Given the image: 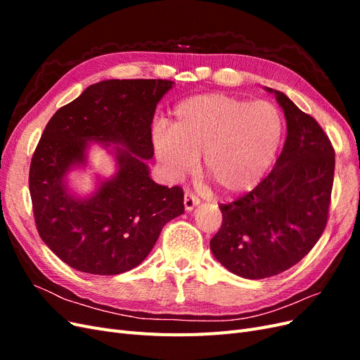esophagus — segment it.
Returning <instances> with one entry per match:
<instances>
[{
	"label": "esophagus",
	"instance_id": "1",
	"mask_svg": "<svg viewBox=\"0 0 360 360\" xmlns=\"http://www.w3.org/2000/svg\"><path fill=\"white\" fill-rule=\"evenodd\" d=\"M183 202H184V209H186V212H192L195 207L200 204V200L197 197H193V195H191V193H186L184 195Z\"/></svg>",
	"mask_w": 360,
	"mask_h": 360
}]
</instances>
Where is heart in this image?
<instances>
[{
	"mask_svg": "<svg viewBox=\"0 0 360 360\" xmlns=\"http://www.w3.org/2000/svg\"><path fill=\"white\" fill-rule=\"evenodd\" d=\"M281 138V115L271 103L209 93L180 102L169 130L156 127L151 143L169 180L186 177L201 156L202 176L225 197H238L264 179Z\"/></svg>",
	"mask_w": 360,
	"mask_h": 360,
	"instance_id": "b5f03b06",
	"label": "heart"
}]
</instances>
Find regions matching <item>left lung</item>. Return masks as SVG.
<instances>
[{
  "label": "left lung",
  "mask_w": 360,
  "mask_h": 360,
  "mask_svg": "<svg viewBox=\"0 0 360 360\" xmlns=\"http://www.w3.org/2000/svg\"><path fill=\"white\" fill-rule=\"evenodd\" d=\"M287 120V139L258 186L221 204L222 226L210 240L214 258L245 279L288 270L319 242L328 222L335 151L315 120L274 89Z\"/></svg>",
  "instance_id": "obj_1"
}]
</instances>
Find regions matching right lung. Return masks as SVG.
<instances>
[{
	"instance_id": "obj_1",
	"label": "right lung",
	"mask_w": 360,
	"mask_h": 360,
	"mask_svg": "<svg viewBox=\"0 0 360 360\" xmlns=\"http://www.w3.org/2000/svg\"><path fill=\"white\" fill-rule=\"evenodd\" d=\"M174 82L108 79L90 85L46 124L30 167L32 212L41 240L64 263L91 275H118L143 263L163 225L184 212L183 191L150 177L151 123ZM99 143L116 172L79 198L68 174Z\"/></svg>"
}]
</instances>
